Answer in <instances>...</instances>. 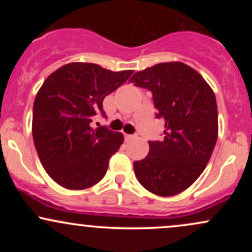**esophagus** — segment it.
I'll use <instances>...</instances> for the list:
<instances>
[{
	"mask_svg": "<svg viewBox=\"0 0 252 252\" xmlns=\"http://www.w3.org/2000/svg\"><path fill=\"white\" fill-rule=\"evenodd\" d=\"M134 138H136V135H126V140H134Z\"/></svg>",
	"mask_w": 252,
	"mask_h": 252,
	"instance_id": "obj_1",
	"label": "esophagus"
}]
</instances>
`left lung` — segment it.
Instances as JSON below:
<instances>
[{"mask_svg": "<svg viewBox=\"0 0 252 252\" xmlns=\"http://www.w3.org/2000/svg\"><path fill=\"white\" fill-rule=\"evenodd\" d=\"M129 82L152 91L156 118L164 121L162 141L135 161V175L149 192L172 196L189 189L210 161L218 138L213 90L194 68L180 62L156 63Z\"/></svg>", "mask_w": 252, "mask_h": 252, "instance_id": "1", "label": "left lung"}]
</instances>
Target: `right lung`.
Returning <instances> with one entry per match:
<instances>
[{"instance_id": "obj_1", "label": "right lung", "mask_w": 252, "mask_h": 252, "mask_svg": "<svg viewBox=\"0 0 252 252\" xmlns=\"http://www.w3.org/2000/svg\"><path fill=\"white\" fill-rule=\"evenodd\" d=\"M112 72L97 63H66L47 77L33 106V140L47 174L67 189H85L105 175L120 149L122 132L91 126L105 116L103 100L132 74Z\"/></svg>"}]
</instances>
